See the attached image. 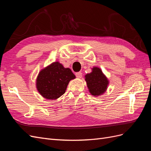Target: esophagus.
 <instances>
[{
	"mask_svg": "<svg viewBox=\"0 0 151 151\" xmlns=\"http://www.w3.org/2000/svg\"><path fill=\"white\" fill-rule=\"evenodd\" d=\"M76 76L77 77V78H81V77L83 76V74L81 72H78L76 73Z\"/></svg>",
	"mask_w": 151,
	"mask_h": 151,
	"instance_id": "esophagus-1",
	"label": "esophagus"
}]
</instances>
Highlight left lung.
Segmentation results:
<instances>
[{"label":"left lung","mask_w":151,"mask_h":151,"mask_svg":"<svg viewBox=\"0 0 151 151\" xmlns=\"http://www.w3.org/2000/svg\"><path fill=\"white\" fill-rule=\"evenodd\" d=\"M87 86L90 93L97 96L106 91L109 82L102 70L98 67H93L92 72L85 76Z\"/></svg>","instance_id":"8db88e82"}]
</instances>
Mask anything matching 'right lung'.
<instances>
[{"mask_svg":"<svg viewBox=\"0 0 151 151\" xmlns=\"http://www.w3.org/2000/svg\"><path fill=\"white\" fill-rule=\"evenodd\" d=\"M76 78L70 68L58 62L52 63L41 70L36 79V88L47 99H56L65 93L69 81Z\"/></svg>","mask_w":151,"mask_h":151,"instance_id":"obj_1","label":"right lung"}]
</instances>
